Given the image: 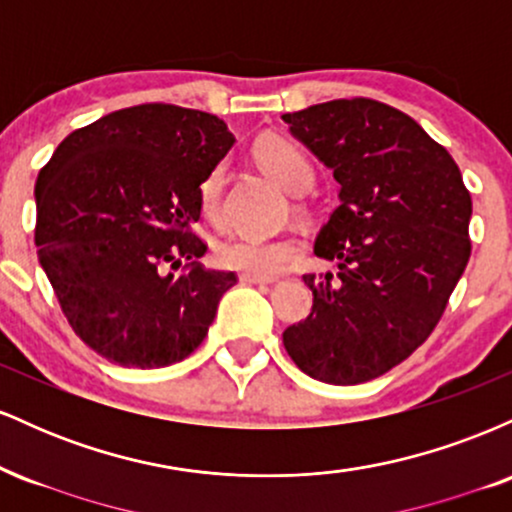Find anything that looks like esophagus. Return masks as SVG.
I'll return each mask as SVG.
<instances>
[{
    "label": "esophagus",
    "instance_id": "obj_1",
    "mask_svg": "<svg viewBox=\"0 0 512 512\" xmlns=\"http://www.w3.org/2000/svg\"><path fill=\"white\" fill-rule=\"evenodd\" d=\"M240 281H243V284H276V279H269V276H252V274H240Z\"/></svg>",
    "mask_w": 512,
    "mask_h": 512
}]
</instances>
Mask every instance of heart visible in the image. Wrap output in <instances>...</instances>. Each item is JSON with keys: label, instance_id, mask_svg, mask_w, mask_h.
Returning a JSON list of instances; mask_svg holds the SVG:
<instances>
[{"label": "heart", "instance_id": "obj_1", "mask_svg": "<svg viewBox=\"0 0 512 512\" xmlns=\"http://www.w3.org/2000/svg\"><path fill=\"white\" fill-rule=\"evenodd\" d=\"M257 166L279 182L286 192L301 195L313 185V166L308 156L303 154L301 146L289 139L267 134L257 139L252 149ZM199 207H202L204 219L211 223H223V168H214L199 185ZM301 255V243L291 236L276 238H252V236H233L223 240L216 250V260L221 267L233 269L252 276H274L281 269Z\"/></svg>", "mask_w": 512, "mask_h": 512}]
</instances>
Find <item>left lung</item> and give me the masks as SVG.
<instances>
[{
    "label": "left lung",
    "instance_id": "obj_1",
    "mask_svg": "<svg viewBox=\"0 0 512 512\" xmlns=\"http://www.w3.org/2000/svg\"><path fill=\"white\" fill-rule=\"evenodd\" d=\"M281 117L342 187L315 243L339 272L303 276L313 313L284 346L310 378L366 383L436 330L472 255V197L445 146L392 105L339 98Z\"/></svg>",
    "mask_w": 512,
    "mask_h": 512
}]
</instances>
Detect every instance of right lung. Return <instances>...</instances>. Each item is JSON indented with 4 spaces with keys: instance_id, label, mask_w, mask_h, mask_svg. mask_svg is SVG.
Segmentation results:
<instances>
[{
    "instance_id": "add662e5",
    "label": "right lung",
    "mask_w": 512,
    "mask_h": 512,
    "mask_svg": "<svg viewBox=\"0 0 512 512\" xmlns=\"http://www.w3.org/2000/svg\"><path fill=\"white\" fill-rule=\"evenodd\" d=\"M233 142L216 115L144 103L74 129L40 168L38 260L96 354L163 368L204 342L238 276L199 262L207 243L192 226L199 185Z\"/></svg>"
}]
</instances>
